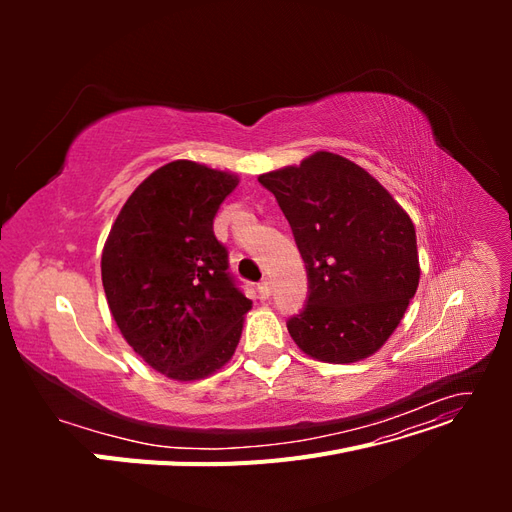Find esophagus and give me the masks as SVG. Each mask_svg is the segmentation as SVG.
Here are the masks:
<instances>
[{"label":"esophagus","mask_w":512,"mask_h":512,"mask_svg":"<svg viewBox=\"0 0 512 512\" xmlns=\"http://www.w3.org/2000/svg\"><path fill=\"white\" fill-rule=\"evenodd\" d=\"M271 280H267V277H265V280H262L260 284H258V294H260V299H269L271 297Z\"/></svg>","instance_id":"esophagus-1"}]
</instances>
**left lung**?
<instances>
[{"label": "left lung", "mask_w": 512, "mask_h": 512, "mask_svg": "<svg viewBox=\"0 0 512 512\" xmlns=\"http://www.w3.org/2000/svg\"><path fill=\"white\" fill-rule=\"evenodd\" d=\"M258 181L284 211L307 271L305 305L286 322L290 337L324 363L374 354L421 277L408 213L365 168L329 151Z\"/></svg>", "instance_id": "left-lung-1"}]
</instances>
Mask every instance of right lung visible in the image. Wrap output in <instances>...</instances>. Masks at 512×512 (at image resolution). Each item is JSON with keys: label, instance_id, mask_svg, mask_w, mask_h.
<instances>
[{"label": "right lung", "instance_id": "add662e5", "mask_svg": "<svg viewBox=\"0 0 512 512\" xmlns=\"http://www.w3.org/2000/svg\"><path fill=\"white\" fill-rule=\"evenodd\" d=\"M237 183L203 164L170 162L132 192L104 245L102 286L121 335L173 380L228 363L252 307L213 232Z\"/></svg>", "mask_w": 512, "mask_h": 512}]
</instances>
